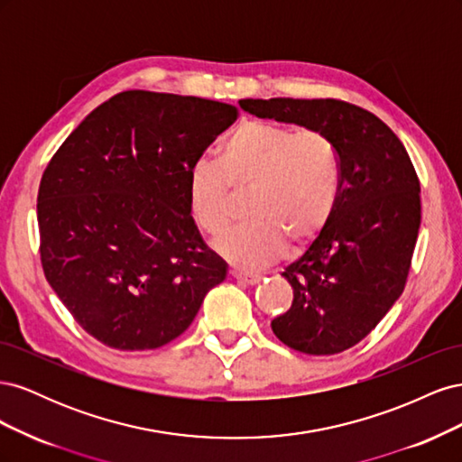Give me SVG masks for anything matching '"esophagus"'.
Returning a JSON list of instances; mask_svg holds the SVG:
<instances>
[{
    "label": "esophagus",
    "mask_w": 462,
    "mask_h": 462,
    "mask_svg": "<svg viewBox=\"0 0 462 462\" xmlns=\"http://www.w3.org/2000/svg\"><path fill=\"white\" fill-rule=\"evenodd\" d=\"M231 275L236 279V282H243V283H246V285H256V283H260V279H262V275H258V273L231 272Z\"/></svg>",
    "instance_id": "obj_1"
}]
</instances>
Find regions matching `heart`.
<instances>
[{
  "label": "heart",
  "mask_w": 462,
  "mask_h": 462,
  "mask_svg": "<svg viewBox=\"0 0 462 462\" xmlns=\"http://www.w3.org/2000/svg\"><path fill=\"white\" fill-rule=\"evenodd\" d=\"M189 209L199 226L219 235L231 221V189L246 190L253 217L214 243L236 268L273 262L285 241L304 245L328 226L341 190V160L318 129L243 121L223 138L217 162L200 160L189 173Z\"/></svg>",
  "instance_id": "1"
}]
</instances>
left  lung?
<instances>
[{"mask_svg":"<svg viewBox=\"0 0 462 462\" xmlns=\"http://www.w3.org/2000/svg\"><path fill=\"white\" fill-rule=\"evenodd\" d=\"M260 119L324 131L341 160L328 226L282 273L291 309L272 319L277 339L306 355H337L380 324L407 283L420 229V180L407 150L370 111L341 100H241Z\"/></svg>","mask_w":462,"mask_h":462,"instance_id":"1","label":"left lung"}]
</instances>
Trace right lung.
<instances>
[{"label":"right lung","instance_id":"right-lung-1","mask_svg":"<svg viewBox=\"0 0 462 462\" xmlns=\"http://www.w3.org/2000/svg\"><path fill=\"white\" fill-rule=\"evenodd\" d=\"M239 116L194 96L127 90L88 114L38 189L40 260L77 324L119 351L179 337L227 275L189 209V173Z\"/></svg>","mask_w":462,"mask_h":462}]
</instances>
